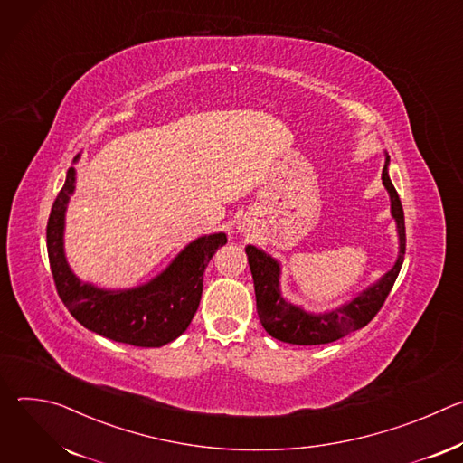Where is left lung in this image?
<instances>
[{"instance_id": "obj_1", "label": "left lung", "mask_w": 463, "mask_h": 463, "mask_svg": "<svg viewBox=\"0 0 463 463\" xmlns=\"http://www.w3.org/2000/svg\"><path fill=\"white\" fill-rule=\"evenodd\" d=\"M386 156L383 166V184L390 194V213L392 218L398 225L400 236V254L395 260L393 268L384 273L373 286L366 288L350 302L343 304L341 307L327 311V313H309L302 307L288 302L280 293V263L263 252L254 245H247L245 252L249 258V268L254 280V293H256V311L260 317L261 326L266 332L289 345L300 346H315V345H327L334 343L355 329L364 327L381 309L384 304L395 279L400 275L405 258V214L400 202V195L395 192L390 177H388V165L390 156Z\"/></svg>"}]
</instances>
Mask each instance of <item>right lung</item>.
Masks as SVG:
<instances>
[{
    "label": "right lung",
    "mask_w": 463,
    "mask_h": 463,
    "mask_svg": "<svg viewBox=\"0 0 463 463\" xmlns=\"http://www.w3.org/2000/svg\"><path fill=\"white\" fill-rule=\"evenodd\" d=\"M75 183L77 172L71 166L47 222V254L58 297L84 327L109 341L141 348L172 343L195 315L203 291V273L213 254L227 243V236L216 232L190 241L161 275L143 286L97 288L71 271L63 252L65 209Z\"/></svg>",
    "instance_id": "add662e5"
}]
</instances>
